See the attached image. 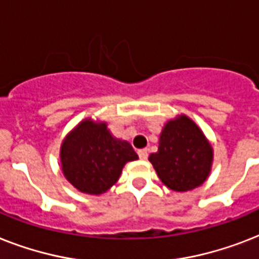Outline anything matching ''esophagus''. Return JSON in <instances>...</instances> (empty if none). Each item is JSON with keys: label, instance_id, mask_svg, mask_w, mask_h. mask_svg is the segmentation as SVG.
I'll list each match as a JSON object with an SVG mask.
<instances>
[{"label": "esophagus", "instance_id": "obj_1", "mask_svg": "<svg viewBox=\"0 0 259 259\" xmlns=\"http://www.w3.org/2000/svg\"><path fill=\"white\" fill-rule=\"evenodd\" d=\"M138 156H140V158H141V160H146V158H148V150L146 149L138 150Z\"/></svg>", "mask_w": 259, "mask_h": 259}]
</instances>
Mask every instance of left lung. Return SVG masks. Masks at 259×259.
<instances>
[{
  "label": "left lung",
  "instance_id": "8db88e82",
  "mask_svg": "<svg viewBox=\"0 0 259 259\" xmlns=\"http://www.w3.org/2000/svg\"><path fill=\"white\" fill-rule=\"evenodd\" d=\"M164 184L176 192L200 187L211 173L213 149L203 130L180 114L169 119L158 138V149L149 156Z\"/></svg>",
  "mask_w": 259,
  "mask_h": 259
}]
</instances>
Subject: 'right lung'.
Masks as SVG:
<instances>
[{
    "mask_svg": "<svg viewBox=\"0 0 259 259\" xmlns=\"http://www.w3.org/2000/svg\"><path fill=\"white\" fill-rule=\"evenodd\" d=\"M138 156L129 142L114 137L103 121L84 118L60 145L62 172L87 195H102L118 181L126 162Z\"/></svg>",
    "mask_w": 259,
    "mask_h": 259,
    "instance_id": "obj_1",
    "label": "right lung"
}]
</instances>
